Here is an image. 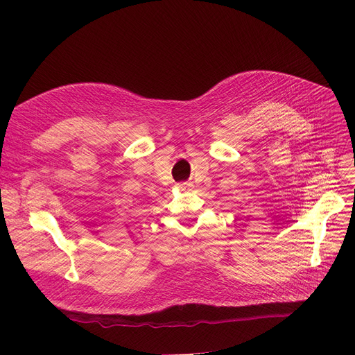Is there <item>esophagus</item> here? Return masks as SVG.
<instances>
[{
    "mask_svg": "<svg viewBox=\"0 0 355 355\" xmlns=\"http://www.w3.org/2000/svg\"><path fill=\"white\" fill-rule=\"evenodd\" d=\"M178 190H181V191H190L191 189H193V184L191 182H180L178 185Z\"/></svg>",
    "mask_w": 355,
    "mask_h": 355,
    "instance_id": "esophagus-1",
    "label": "esophagus"
}]
</instances>
